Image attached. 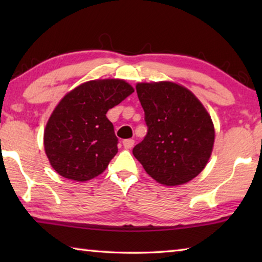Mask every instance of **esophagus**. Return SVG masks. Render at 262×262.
Returning a JSON list of instances; mask_svg holds the SVG:
<instances>
[{
	"label": "esophagus",
	"instance_id": "obj_1",
	"mask_svg": "<svg viewBox=\"0 0 262 262\" xmlns=\"http://www.w3.org/2000/svg\"><path fill=\"white\" fill-rule=\"evenodd\" d=\"M134 143H135V141L133 139H127V140L122 141L123 147H125L126 149H132L133 147H134Z\"/></svg>",
	"mask_w": 262,
	"mask_h": 262
}]
</instances>
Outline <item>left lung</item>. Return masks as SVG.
<instances>
[{"label": "left lung", "instance_id": "1", "mask_svg": "<svg viewBox=\"0 0 262 262\" xmlns=\"http://www.w3.org/2000/svg\"><path fill=\"white\" fill-rule=\"evenodd\" d=\"M148 126L133 155L157 183H188L206 167L215 129L205 106L188 89L173 82L137 83Z\"/></svg>", "mask_w": 262, "mask_h": 262}]
</instances>
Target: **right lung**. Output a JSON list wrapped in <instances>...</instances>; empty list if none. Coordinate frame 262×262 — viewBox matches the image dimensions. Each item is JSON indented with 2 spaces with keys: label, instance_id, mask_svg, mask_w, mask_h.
<instances>
[{
  "label": "right lung",
  "instance_id": "right-lung-1",
  "mask_svg": "<svg viewBox=\"0 0 262 262\" xmlns=\"http://www.w3.org/2000/svg\"><path fill=\"white\" fill-rule=\"evenodd\" d=\"M133 92L123 79H97L60 100L43 133L45 152L57 173L75 181L103 173L118 152V137L106 113Z\"/></svg>",
  "mask_w": 262,
  "mask_h": 262
}]
</instances>
